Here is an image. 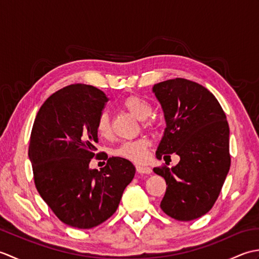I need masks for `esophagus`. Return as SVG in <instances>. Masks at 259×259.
<instances>
[{
  "label": "esophagus",
  "mask_w": 259,
  "mask_h": 259,
  "mask_svg": "<svg viewBox=\"0 0 259 259\" xmlns=\"http://www.w3.org/2000/svg\"><path fill=\"white\" fill-rule=\"evenodd\" d=\"M136 169H137V172H139V174H145V175H150L151 174V168H149V167H146V166H137L136 167Z\"/></svg>",
  "instance_id": "34e87169"
}]
</instances>
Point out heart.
<instances>
[{
	"label": "heart",
	"instance_id": "obj_1",
	"mask_svg": "<svg viewBox=\"0 0 259 259\" xmlns=\"http://www.w3.org/2000/svg\"><path fill=\"white\" fill-rule=\"evenodd\" d=\"M122 106L137 119L142 120V124L146 128H153L156 125L155 119L148 118L152 111V107L146 99L137 95L129 96L124 99ZM97 133L103 138H109L112 134L111 120L106 111L99 115L97 120ZM148 147H149V141L145 138H140L122 142L118 148H115L113 153L117 157L128 159L131 161L142 162L147 158Z\"/></svg>",
	"mask_w": 259,
	"mask_h": 259
}]
</instances>
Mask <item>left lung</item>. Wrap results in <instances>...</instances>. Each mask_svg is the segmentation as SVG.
Masks as SVG:
<instances>
[{
    "label": "left lung",
    "mask_w": 259,
    "mask_h": 259,
    "mask_svg": "<svg viewBox=\"0 0 259 259\" xmlns=\"http://www.w3.org/2000/svg\"><path fill=\"white\" fill-rule=\"evenodd\" d=\"M152 90L167 123L156 156L180 157L172 168H153L167 185L160 207L177 221H194L212 208L229 171L226 114L212 93L194 81L176 78Z\"/></svg>",
    "instance_id": "obj_1"
}]
</instances>
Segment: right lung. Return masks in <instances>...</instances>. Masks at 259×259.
Here are the masks:
<instances>
[{
	"label": "right lung",
	"mask_w": 259,
	"mask_h": 259,
	"mask_svg": "<svg viewBox=\"0 0 259 259\" xmlns=\"http://www.w3.org/2000/svg\"><path fill=\"white\" fill-rule=\"evenodd\" d=\"M109 99L98 88L71 84L49 97L33 123L29 157L38 194L62 223L90 229L117 210L136 168L124 158H109L90 169L99 141L97 120Z\"/></svg>",
	"instance_id": "add662e5"
}]
</instances>
